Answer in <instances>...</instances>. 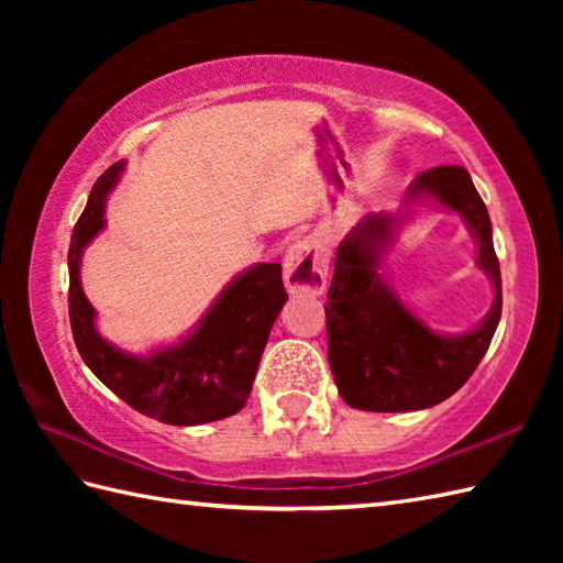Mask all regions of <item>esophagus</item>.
Wrapping results in <instances>:
<instances>
[{
  "instance_id": "esophagus-1",
  "label": "esophagus",
  "mask_w": 563,
  "mask_h": 563,
  "mask_svg": "<svg viewBox=\"0 0 563 563\" xmlns=\"http://www.w3.org/2000/svg\"><path fill=\"white\" fill-rule=\"evenodd\" d=\"M329 254L319 239L307 236L283 258V278L290 295H321L327 290Z\"/></svg>"
}]
</instances>
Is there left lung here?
Instances as JSON below:
<instances>
[{
  "label": "left lung",
  "instance_id": "left-lung-1",
  "mask_svg": "<svg viewBox=\"0 0 563 563\" xmlns=\"http://www.w3.org/2000/svg\"><path fill=\"white\" fill-rule=\"evenodd\" d=\"M435 201L457 211L477 244V265L495 285V302L470 332L442 334L393 290L386 256L412 206ZM329 365L343 401L361 411L401 413L430 409L452 397L482 363L500 321V268L488 210L464 166L418 174L401 210L373 212L353 227L336 251L329 285Z\"/></svg>",
  "mask_w": 563,
  "mask_h": 563
}]
</instances>
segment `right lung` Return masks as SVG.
Instances as JSON below:
<instances>
[{
	"instance_id": "add662e5",
	"label": "right lung",
	"mask_w": 563,
	"mask_h": 563,
	"mask_svg": "<svg viewBox=\"0 0 563 563\" xmlns=\"http://www.w3.org/2000/svg\"><path fill=\"white\" fill-rule=\"evenodd\" d=\"M128 162L109 166L93 184L69 244V324L81 361L135 411L169 426H200L234 416L254 385L268 333L288 292L280 263H254L236 273L198 324L145 355L101 336L97 309L81 288V258L106 230V200Z\"/></svg>"
}]
</instances>
